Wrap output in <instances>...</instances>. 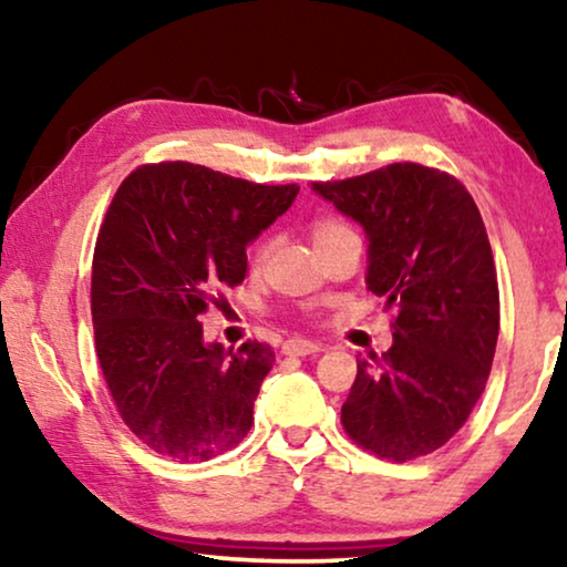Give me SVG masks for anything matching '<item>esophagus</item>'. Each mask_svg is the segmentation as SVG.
<instances>
[{
  "label": "esophagus",
  "mask_w": 567,
  "mask_h": 567,
  "mask_svg": "<svg viewBox=\"0 0 567 567\" xmlns=\"http://www.w3.org/2000/svg\"><path fill=\"white\" fill-rule=\"evenodd\" d=\"M281 351L286 355H312V353H320L322 346L312 343V340H305V338H289L281 346Z\"/></svg>",
  "instance_id": "esophagus-1"
}]
</instances>
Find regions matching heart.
<instances>
[{
    "mask_svg": "<svg viewBox=\"0 0 567 567\" xmlns=\"http://www.w3.org/2000/svg\"><path fill=\"white\" fill-rule=\"evenodd\" d=\"M346 231H353L351 227H348L346 221L322 219V221H317L315 227H312V243H315L317 250H322L324 245H330L332 239H338L340 235H346ZM270 252H274V239H270V237H268V239H260V243L252 247L250 262H252L255 268L266 266V260L270 258Z\"/></svg>",
    "mask_w": 567,
    "mask_h": 567,
    "instance_id": "1",
    "label": "heart"
}]
</instances>
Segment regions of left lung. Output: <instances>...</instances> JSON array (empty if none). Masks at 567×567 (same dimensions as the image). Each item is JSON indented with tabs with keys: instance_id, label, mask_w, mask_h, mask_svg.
Instances as JSON below:
<instances>
[{
	"instance_id": "left-lung-1",
	"label": "left lung",
	"mask_w": 567,
	"mask_h": 567,
	"mask_svg": "<svg viewBox=\"0 0 567 567\" xmlns=\"http://www.w3.org/2000/svg\"><path fill=\"white\" fill-rule=\"evenodd\" d=\"M312 188L367 231V286L394 312L390 351L355 359L340 423L382 460L436 452L467 423L498 343V276L483 216L454 175L415 162Z\"/></svg>"
}]
</instances>
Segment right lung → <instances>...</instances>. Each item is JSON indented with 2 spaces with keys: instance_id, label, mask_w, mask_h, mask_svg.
<instances>
[{
  "instance_id": "add662e5",
  "label": "right lung",
  "mask_w": 567,
  "mask_h": 567,
  "mask_svg": "<svg viewBox=\"0 0 567 567\" xmlns=\"http://www.w3.org/2000/svg\"><path fill=\"white\" fill-rule=\"evenodd\" d=\"M297 193L190 162L142 165L115 190L92 258L95 351L123 423L157 454L204 462L250 431L274 348L208 346L200 315L245 281V247Z\"/></svg>"
}]
</instances>
